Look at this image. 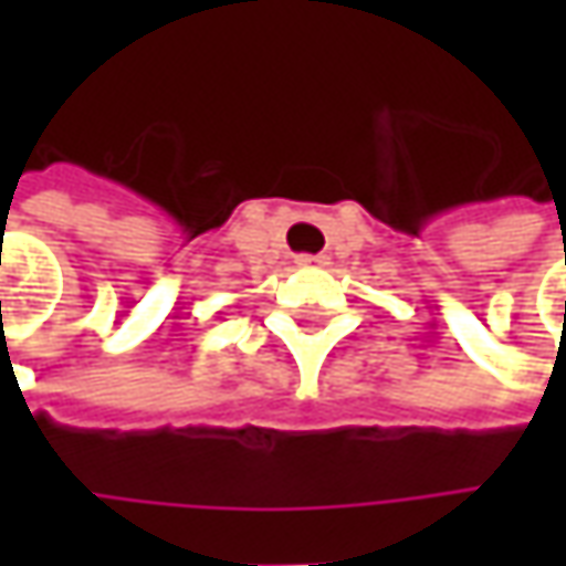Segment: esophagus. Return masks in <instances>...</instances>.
<instances>
[{
    "label": "esophagus",
    "instance_id": "esophagus-1",
    "mask_svg": "<svg viewBox=\"0 0 566 566\" xmlns=\"http://www.w3.org/2000/svg\"><path fill=\"white\" fill-rule=\"evenodd\" d=\"M295 264H298V268H312V264H327V258H324V254H298Z\"/></svg>",
    "mask_w": 566,
    "mask_h": 566
}]
</instances>
